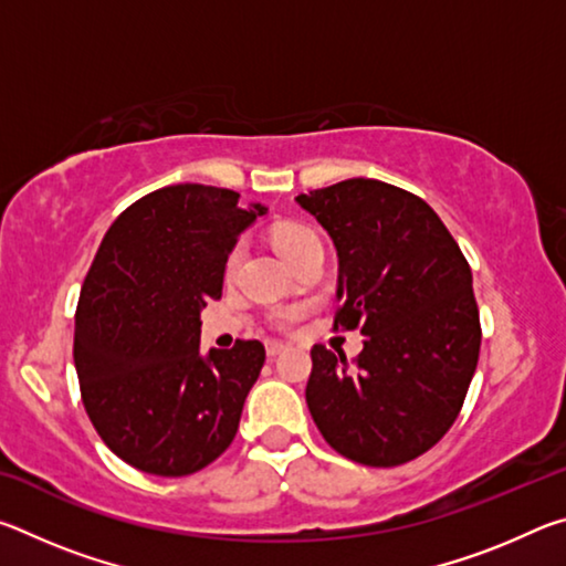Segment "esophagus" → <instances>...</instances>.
Here are the masks:
<instances>
[{"mask_svg": "<svg viewBox=\"0 0 566 566\" xmlns=\"http://www.w3.org/2000/svg\"><path fill=\"white\" fill-rule=\"evenodd\" d=\"M286 349V344L282 342H266V357H280V354Z\"/></svg>", "mask_w": 566, "mask_h": 566, "instance_id": "34e87169", "label": "esophagus"}]
</instances>
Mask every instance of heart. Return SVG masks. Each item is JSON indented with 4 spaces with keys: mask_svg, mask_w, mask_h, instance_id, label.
<instances>
[{
    "mask_svg": "<svg viewBox=\"0 0 566 566\" xmlns=\"http://www.w3.org/2000/svg\"><path fill=\"white\" fill-rule=\"evenodd\" d=\"M274 247L276 252H280L286 262H292L296 254L304 252L306 247L310 244H317L319 237L314 229H310L306 224H300V222H284L274 229ZM239 262H242V244H234L232 249H229L227 260H224V274L232 276L237 272ZM300 310L296 306H284V310H276L272 314V324L276 329H292L294 322L300 319Z\"/></svg>",
    "mask_w": 566,
    "mask_h": 566,
    "instance_id": "b5f03b06",
    "label": "heart"
}]
</instances>
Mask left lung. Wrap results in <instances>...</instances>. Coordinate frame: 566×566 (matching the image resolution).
Masks as SVG:
<instances>
[{"label": "left lung", "mask_w": 566, "mask_h": 566, "mask_svg": "<svg viewBox=\"0 0 566 566\" xmlns=\"http://www.w3.org/2000/svg\"><path fill=\"white\" fill-rule=\"evenodd\" d=\"M296 202L339 256L334 332L367 342L354 364L312 347L306 407L352 462L399 467L442 439L479 361L472 270L424 199L379 179H344Z\"/></svg>", "instance_id": "8db88e82"}]
</instances>
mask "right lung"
<instances>
[{"label":"right lung","mask_w":566,"mask_h":566,"mask_svg":"<svg viewBox=\"0 0 566 566\" xmlns=\"http://www.w3.org/2000/svg\"><path fill=\"white\" fill-rule=\"evenodd\" d=\"M262 214L232 189L171 185L102 239L74 314V367L102 442L139 472L195 474L232 444L264 344L202 357L199 312L222 296L229 249Z\"/></svg>","instance_id":"right-lung-1"}]
</instances>
